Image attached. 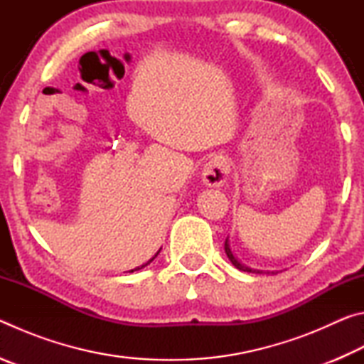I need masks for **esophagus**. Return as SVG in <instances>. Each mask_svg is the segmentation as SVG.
<instances>
[{"instance_id":"obj_1","label":"esophagus","mask_w":364,"mask_h":364,"mask_svg":"<svg viewBox=\"0 0 364 364\" xmlns=\"http://www.w3.org/2000/svg\"><path fill=\"white\" fill-rule=\"evenodd\" d=\"M230 160L225 156H213L202 168V180L210 188H220L230 178Z\"/></svg>"}]
</instances>
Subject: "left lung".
<instances>
[{
  "instance_id": "8db88e82",
  "label": "left lung",
  "mask_w": 364,
  "mask_h": 364,
  "mask_svg": "<svg viewBox=\"0 0 364 364\" xmlns=\"http://www.w3.org/2000/svg\"><path fill=\"white\" fill-rule=\"evenodd\" d=\"M225 252H226V255H228V258H230L231 260V263L234 264V267H236L237 269H241V271H245V273H258V274H262L263 271L262 269H254V268H249V267H245L244 263H241L237 260L236 257H234V254H232V250H231V247H230V239H226L225 241ZM267 273L269 274H274V271H267Z\"/></svg>"
}]
</instances>
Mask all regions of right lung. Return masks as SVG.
Masks as SVG:
<instances>
[{
	"label": "right lung",
	"mask_w": 364,
	"mask_h": 364,
	"mask_svg": "<svg viewBox=\"0 0 364 364\" xmlns=\"http://www.w3.org/2000/svg\"><path fill=\"white\" fill-rule=\"evenodd\" d=\"M160 252V250H159ZM159 252H157V254L156 255H154L152 258H151V260L149 262H147V263H144V264H141V267H138V268H134V269H130V273H133V271H138V269H141V268H144V267H147V264H149L152 260H154V258H156L157 255H159Z\"/></svg>",
	"instance_id": "1"
}]
</instances>
